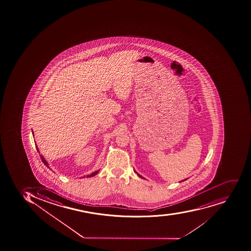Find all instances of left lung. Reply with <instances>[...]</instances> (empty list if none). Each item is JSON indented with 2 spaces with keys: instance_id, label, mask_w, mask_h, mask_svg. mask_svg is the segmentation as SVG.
<instances>
[{
  "instance_id": "left-lung-1",
  "label": "left lung",
  "mask_w": 251,
  "mask_h": 251,
  "mask_svg": "<svg viewBox=\"0 0 251 251\" xmlns=\"http://www.w3.org/2000/svg\"><path fill=\"white\" fill-rule=\"evenodd\" d=\"M134 172H135V173L137 174V175H138V177H141V178H142V179H146V178H145V177H142V175H139V174H138V172H137V171H135V170H134ZM187 179H188V178L185 179V180H182V181H185V180H187Z\"/></svg>"
}]
</instances>
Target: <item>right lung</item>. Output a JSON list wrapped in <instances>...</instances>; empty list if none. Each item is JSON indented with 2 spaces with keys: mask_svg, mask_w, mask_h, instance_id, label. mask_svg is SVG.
Here are the masks:
<instances>
[{
  "mask_svg": "<svg viewBox=\"0 0 251 251\" xmlns=\"http://www.w3.org/2000/svg\"><path fill=\"white\" fill-rule=\"evenodd\" d=\"M36 148H37V151H39V150H38V148H37V145H36ZM40 156H41V160H42V162H43V163H45V165L46 166V167H49V163H48V162L46 161V160H45L43 155H40ZM99 171H100V170H99V171H95V172H93V173L91 174V175H87V177H93V176H95V175H97L98 173H99Z\"/></svg>",
  "mask_w": 251,
  "mask_h": 251,
  "instance_id": "obj_1",
  "label": "right lung"
}]
</instances>
